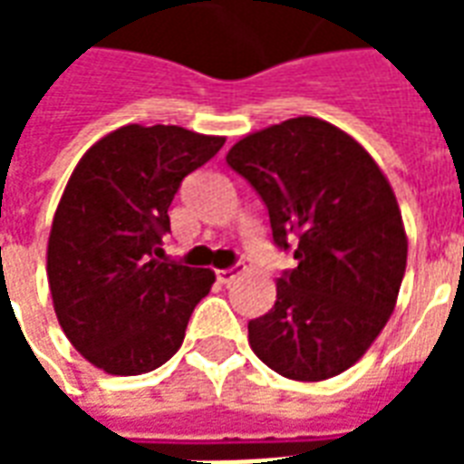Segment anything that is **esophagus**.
I'll list each match as a JSON object with an SVG mask.
<instances>
[{
  "mask_svg": "<svg viewBox=\"0 0 464 464\" xmlns=\"http://www.w3.org/2000/svg\"><path fill=\"white\" fill-rule=\"evenodd\" d=\"M216 278L221 285H231L236 278H238V268H223V271H216Z\"/></svg>",
  "mask_w": 464,
  "mask_h": 464,
  "instance_id": "1",
  "label": "esophagus"
}]
</instances>
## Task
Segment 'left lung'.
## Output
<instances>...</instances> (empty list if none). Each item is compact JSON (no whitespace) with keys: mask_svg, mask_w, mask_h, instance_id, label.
<instances>
[{"mask_svg":"<svg viewBox=\"0 0 464 464\" xmlns=\"http://www.w3.org/2000/svg\"><path fill=\"white\" fill-rule=\"evenodd\" d=\"M226 161L258 191L273 241L298 266L248 323L278 375L318 382L355 365L395 311L408 236L385 173L338 126L298 116L233 143Z\"/></svg>","mask_w":464,"mask_h":464,"instance_id":"obj_1","label":"left lung"}]
</instances>
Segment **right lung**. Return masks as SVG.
Listing matches in <instances>:
<instances>
[{
    "label": "right lung",
    "instance_id": "1",
    "mask_svg": "<svg viewBox=\"0 0 464 464\" xmlns=\"http://www.w3.org/2000/svg\"><path fill=\"white\" fill-rule=\"evenodd\" d=\"M223 136L129 123L89 149L56 206L46 276L62 331L109 375L151 372L181 348L216 276L163 258L169 206Z\"/></svg>",
    "mask_w": 464,
    "mask_h": 464
}]
</instances>
